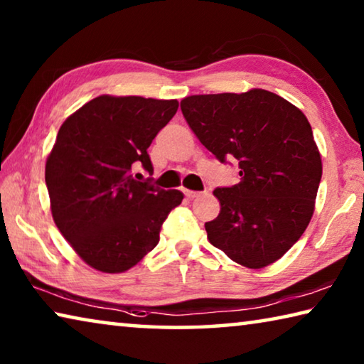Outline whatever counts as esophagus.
Listing matches in <instances>:
<instances>
[{
	"mask_svg": "<svg viewBox=\"0 0 364 364\" xmlns=\"http://www.w3.org/2000/svg\"><path fill=\"white\" fill-rule=\"evenodd\" d=\"M184 194H186L188 199H196V197L202 196V193H197V191H184Z\"/></svg>",
	"mask_w": 364,
	"mask_h": 364,
	"instance_id": "1",
	"label": "esophagus"
}]
</instances>
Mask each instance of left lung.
Returning <instances> with one entry per match:
<instances>
[{"label":"left lung","instance_id":"obj_1","mask_svg":"<svg viewBox=\"0 0 364 364\" xmlns=\"http://www.w3.org/2000/svg\"><path fill=\"white\" fill-rule=\"evenodd\" d=\"M181 112L220 162L234 157L241 168V183L213 191L220 213L205 223L208 241L247 268L279 260L310 223L323 175L305 114L262 88L188 96Z\"/></svg>","mask_w":364,"mask_h":364}]
</instances>
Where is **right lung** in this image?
I'll return each mask as SVG.
<instances>
[{
    "label": "right lung",
    "instance_id": "add662e5",
    "mask_svg": "<svg viewBox=\"0 0 364 364\" xmlns=\"http://www.w3.org/2000/svg\"><path fill=\"white\" fill-rule=\"evenodd\" d=\"M176 100L97 96L60 125L46 159L53 220L91 268L123 273L159 244L160 226L183 193L134 176L152 173L147 154L176 114Z\"/></svg>",
    "mask_w": 364,
    "mask_h": 364
}]
</instances>
